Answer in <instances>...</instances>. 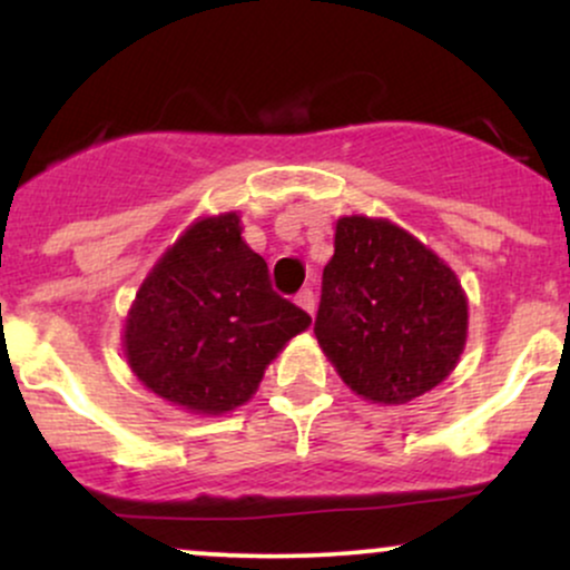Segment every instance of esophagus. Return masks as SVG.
<instances>
[{"mask_svg": "<svg viewBox=\"0 0 570 570\" xmlns=\"http://www.w3.org/2000/svg\"><path fill=\"white\" fill-rule=\"evenodd\" d=\"M294 299H297V305L303 307V311H307V313L316 311V294H313V289H303Z\"/></svg>", "mask_w": 570, "mask_h": 570, "instance_id": "1", "label": "esophagus"}]
</instances>
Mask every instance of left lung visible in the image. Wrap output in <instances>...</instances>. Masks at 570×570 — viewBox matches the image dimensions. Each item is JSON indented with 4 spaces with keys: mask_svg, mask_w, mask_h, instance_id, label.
<instances>
[{
    "mask_svg": "<svg viewBox=\"0 0 570 570\" xmlns=\"http://www.w3.org/2000/svg\"><path fill=\"white\" fill-rule=\"evenodd\" d=\"M466 318L455 273L412 235L385 219L337 222L313 332L358 396L404 404L442 383Z\"/></svg>",
    "mask_w": 570,
    "mask_h": 570,
    "instance_id": "left-lung-1",
    "label": "left lung"
}]
</instances>
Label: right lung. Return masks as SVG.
I'll list each match as a JSON object with an SVG mask.
<instances>
[{
	"label": "right lung",
	"instance_id": "right-lung-1",
	"mask_svg": "<svg viewBox=\"0 0 570 570\" xmlns=\"http://www.w3.org/2000/svg\"><path fill=\"white\" fill-rule=\"evenodd\" d=\"M307 324L303 307L273 292L238 214H225L189 227L153 267L128 313L126 356L158 396L217 415L248 402Z\"/></svg>",
	"mask_w": 570,
	"mask_h": 570
}]
</instances>
